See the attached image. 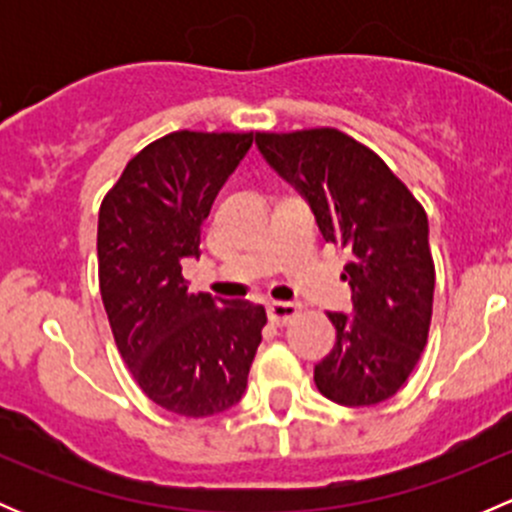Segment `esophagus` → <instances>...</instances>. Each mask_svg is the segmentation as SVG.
Masks as SVG:
<instances>
[{
    "label": "esophagus",
    "mask_w": 512,
    "mask_h": 512,
    "mask_svg": "<svg viewBox=\"0 0 512 512\" xmlns=\"http://www.w3.org/2000/svg\"><path fill=\"white\" fill-rule=\"evenodd\" d=\"M267 314L275 324H289L294 317H299V304L294 302H272L267 307Z\"/></svg>",
    "instance_id": "34e87169"
}]
</instances>
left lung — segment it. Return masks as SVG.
<instances>
[{"label": "left lung", "instance_id": "1", "mask_svg": "<svg viewBox=\"0 0 512 512\" xmlns=\"http://www.w3.org/2000/svg\"><path fill=\"white\" fill-rule=\"evenodd\" d=\"M267 163L312 205L319 230L349 252L342 280L354 317L329 312L337 344L314 366L319 394L342 406L391 399L421 359L433 312L428 218L404 180L339 128L255 133Z\"/></svg>", "mask_w": 512, "mask_h": 512}]
</instances>
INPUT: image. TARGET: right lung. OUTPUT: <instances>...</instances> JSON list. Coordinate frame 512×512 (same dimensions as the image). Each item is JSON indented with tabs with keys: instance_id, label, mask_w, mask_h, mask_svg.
Wrapping results in <instances>:
<instances>
[{
	"instance_id": "right-lung-1",
	"label": "right lung",
	"mask_w": 512,
	"mask_h": 512,
	"mask_svg": "<svg viewBox=\"0 0 512 512\" xmlns=\"http://www.w3.org/2000/svg\"><path fill=\"white\" fill-rule=\"evenodd\" d=\"M255 133L173 131L128 160L98 210V289L113 339L153 404L220 414L242 399L267 314L190 292L185 257Z\"/></svg>"
}]
</instances>
